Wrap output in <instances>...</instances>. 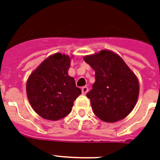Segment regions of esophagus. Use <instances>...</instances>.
I'll use <instances>...</instances> for the list:
<instances>
[{
  "instance_id": "obj_1",
  "label": "esophagus",
  "mask_w": 160,
  "mask_h": 160,
  "mask_svg": "<svg viewBox=\"0 0 160 160\" xmlns=\"http://www.w3.org/2000/svg\"><path fill=\"white\" fill-rule=\"evenodd\" d=\"M81 91H82L83 94H85V93H87V92L89 91V88H88V87H86V86L82 87V89H81Z\"/></svg>"
}]
</instances>
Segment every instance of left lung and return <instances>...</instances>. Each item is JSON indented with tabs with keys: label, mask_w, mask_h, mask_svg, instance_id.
Returning <instances> with one entry per match:
<instances>
[{
	"label": "left lung",
	"mask_w": 160,
	"mask_h": 160,
	"mask_svg": "<svg viewBox=\"0 0 160 160\" xmlns=\"http://www.w3.org/2000/svg\"><path fill=\"white\" fill-rule=\"evenodd\" d=\"M84 62L95 71V82L86 94L96 116L116 122L132 111L139 95V82L120 56L102 50L86 56Z\"/></svg>",
	"instance_id": "obj_1"
}]
</instances>
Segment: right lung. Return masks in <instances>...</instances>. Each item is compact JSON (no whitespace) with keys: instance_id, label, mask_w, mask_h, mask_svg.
I'll use <instances>...</instances> for the list:
<instances>
[{"instance_id":"add662e5","label":"right lung","mask_w":160,"mask_h":160,"mask_svg":"<svg viewBox=\"0 0 160 160\" xmlns=\"http://www.w3.org/2000/svg\"><path fill=\"white\" fill-rule=\"evenodd\" d=\"M70 65L69 56L55 53L44 60L27 80L28 101L44 119L58 121L67 116L81 93L74 78L69 76Z\"/></svg>"}]
</instances>
